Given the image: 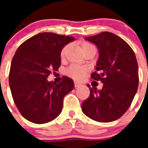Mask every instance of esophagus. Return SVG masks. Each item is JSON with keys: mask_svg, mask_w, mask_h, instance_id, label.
Instances as JSON below:
<instances>
[{"mask_svg": "<svg viewBox=\"0 0 148 148\" xmlns=\"http://www.w3.org/2000/svg\"><path fill=\"white\" fill-rule=\"evenodd\" d=\"M81 85H82V83H80V82H77V81H75V87H80Z\"/></svg>", "mask_w": 148, "mask_h": 148, "instance_id": "34e87169", "label": "esophagus"}]
</instances>
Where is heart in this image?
Instances as JSON below:
<instances>
[{"label": "heart", "instance_id": "1", "mask_svg": "<svg viewBox=\"0 0 148 148\" xmlns=\"http://www.w3.org/2000/svg\"><path fill=\"white\" fill-rule=\"evenodd\" d=\"M93 47V46L92 44H90V43L86 42V41H84L81 44V48H82L83 53H84L87 50H88L90 48ZM66 48L67 47H65L64 49L61 50V57H64L65 53H66ZM87 72V68L85 66H79V65L76 64H72L70 65V67L68 68L66 70V74H67L69 76L72 77L73 78H75V79H82V78L84 77V75H86V73Z\"/></svg>", "mask_w": 148, "mask_h": 148}]
</instances>
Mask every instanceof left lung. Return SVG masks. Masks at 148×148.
Wrapping results in <instances>:
<instances>
[{
  "label": "left lung",
  "mask_w": 148,
  "mask_h": 148,
  "mask_svg": "<svg viewBox=\"0 0 148 148\" xmlns=\"http://www.w3.org/2000/svg\"><path fill=\"white\" fill-rule=\"evenodd\" d=\"M96 46L99 59L91 78L103 83L101 90L90 88V95L82 105L87 117L99 122L119 119L130 108L138 86V66L129 44L118 35L102 32L85 38Z\"/></svg>",
  "instance_id": "1"
}]
</instances>
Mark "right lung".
Listing matches in <instances>:
<instances>
[{
	"label": "right lung",
	"instance_id": "right-lung-1",
	"mask_svg": "<svg viewBox=\"0 0 148 148\" xmlns=\"http://www.w3.org/2000/svg\"><path fill=\"white\" fill-rule=\"evenodd\" d=\"M75 38L41 32L18 48L10 66L9 83L13 100L22 116L35 124H44L58 117L63 99L74 88L70 78L57 84L49 82L52 71L61 66V52Z\"/></svg>",
	"mask_w": 148,
	"mask_h": 148
}]
</instances>
